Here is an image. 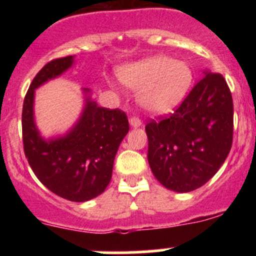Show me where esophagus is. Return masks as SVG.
<instances>
[{
    "mask_svg": "<svg viewBox=\"0 0 256 256\" xmlns=\"http://www.w3.org/2000/svg\"><path fill=\"white\" fill-rule=\"evenodd\" d=\"M128 122H130V126L131 128H140L141 125H142V122H141V120L138 118H135V116H134V118H130V121H128Z\"/></svg>",
    "mask_w": 256,
    "mask_h": 256,
    "instance_id": "obj_1",
    "label": "esophagus"
}]
</instances>
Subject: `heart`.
Segmentation results:
<instances>
[{
    "mask_svg": "<svg viewBox=\"0 0 256 256\" xmlns=\"http://www.w3.org/2000/svg\"><path fill=\"white\" fill-rule=\"evenodd\" d=\"M118 78L131 90H140L138 102L152 114L176 108L192 85L193 73L186 62L156 56L118 69Z\"/></svg>",
    "mask_w": 256,
    "mask_h": 256,
    "instance_id": "obj_1",
    "label": "heart"
}]
</instances>
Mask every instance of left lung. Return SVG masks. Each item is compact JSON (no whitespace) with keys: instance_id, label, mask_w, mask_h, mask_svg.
<instances>
[{"instance_id":"8db88e82","label":"left lung","mask_w":256,"mask_h":256,"mask_svg":"<svg viewBox=\"0 0 256 256\" xmlns=\"http://www.w3.org/2000/svg\"><path fill=\"white\" fill-rule=\"evenodd\" d=\"M233 99L223 76L204 72L168 118L146 125L150 167L178 193L194 190L218 172L233 142Z\"/></svg>"}]
</instances>
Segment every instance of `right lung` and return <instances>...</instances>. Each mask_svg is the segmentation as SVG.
<instances>
[{
  "mask_svg": "<svg viewBox=\"0 0 256 256\" xmlns=\"http://www.w3.org/2000/svg\"><path fill=\"white\" fill-rule=\"evenodd\" d=\"M74 63L76 56L54 59L33 79L23 102V146L30 168L49 190L72 202H86L102 194L110 183L128 121L118 109L99 106L90 90L82 88L84 106L76 122L63 135H40L34 118L36 89L60 76Z\"/></svg>",
  "mask_w": 256,
  "mask_h": 256,
  "instance_id": "obj_1",
  "label": "right lung"
}]
</instances>
